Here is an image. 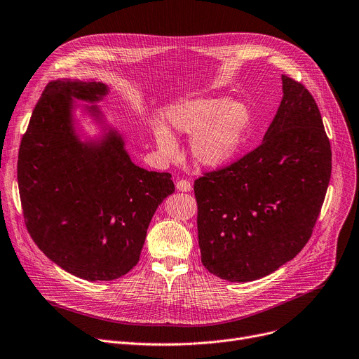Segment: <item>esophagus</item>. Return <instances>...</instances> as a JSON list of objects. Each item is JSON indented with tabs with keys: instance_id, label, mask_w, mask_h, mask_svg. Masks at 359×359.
Returning <instances> with one entry per match:
<instances>
[{
	"instance_id": "34e87169",
	"label": "esophagus",
	"mask_w": 359,
	"mask_h": 359,
	"mask_svg": "<svg viewBox=\"0 0 359 359\" xmlns=\"http://www.w3.org/2000/svg\"><path fill=\"white\" fill-rule=\"evenodd\" d=\"M176 187H177V191H180V192H191L192 184H191L189 180L182 179V180L176 182Z\"/></svg>"
}]
</instances>
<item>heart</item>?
Wrapping results in <instances>:
<instances>
[{
    "instance_id": "b5f03b06",
    "label": "heart",
    "mask_w": 359,
    "mask_h": 359,
    "mask_svg": "<svg viewBox=\"0 0 359 359\" xmlns=\"http://www.w3.org/2000/svg\"><path fill=\"white\" fill-rule=\"evenodd\" d=\"M167 122L177 134L194 137L191 151L198 163L215 167L237 153L249 123V110L243 103L222 97L196 99L170 109ZM156 140L164 154H176L175 138L165 128H156Z\"/></svg>"
}]
</instances>
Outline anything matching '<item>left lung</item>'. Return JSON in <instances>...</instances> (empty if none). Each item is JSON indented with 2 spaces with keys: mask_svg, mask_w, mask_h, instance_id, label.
<instances>
[{
  "mask_svg": "<svg viewBox=\"0 0 359 359\" xmlns=\"http://www.w3.org/2000/svg\"><path fill=\"white\" fill-rule=\"evenodd\" d=\"M284 97L263 142L194 184L202 265L231 282L266 276L310 240L332 175L311 93L282 75Z\"/></svg>",
  "mask_w": 359,
  "mask_h": 359,
  "instance_id": "obj_1",
  "label": "left lung"
}]
</instances>
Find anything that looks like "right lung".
Here are the masks:
<instances>
[{"instance_id":"1","label":"right lung","mask_w":359,"mask_h":359,"mask_svg":"<svg viewBox=\"0 0 359 359\" xmlns=\"http://www.w3.org/2000/svg\"><path fill=\"white\" fill-rule=\"evenodd\" d=\"M107 87L55 80L37 100L17 161L26 229L52 262L86 280H113L134 268L157 206L175 192L170 173L130 161L119 135L81 144L71 100L97 102Z\"/></svg>"}]
</instances>
